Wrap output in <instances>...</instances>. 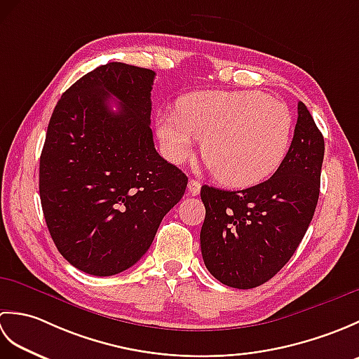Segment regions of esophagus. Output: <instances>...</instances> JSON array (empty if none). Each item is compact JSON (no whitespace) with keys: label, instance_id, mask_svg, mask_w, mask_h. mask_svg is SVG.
Segmentation results:
<instances>
[{"label":"esophagus","instance_id":"obj_1","mask_svg":"<svg viewBox=\"0 0 359 359\" xmlns=\"http://www.w3.org/2000/svg\"><path fill=\"white\" fill-rule=\"evenodd\" d=\"M201 182L199 180H196V179H189V182H188V191H189V194H193V196H197L201 193Z\"/></svg>","mask_w":359,"mask_h":359}]
</instances>
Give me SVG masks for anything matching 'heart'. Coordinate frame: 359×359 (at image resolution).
Segmentation results:
<instances>
[{"instance_id":"obj_1","label":"heart","mask_w":359,"mask_h":359,"mask_svg":"<svg viewBox=\"0 0 359 359\" xmlns=\"http://www.w3.org/2000/svg\"><path fill=\"white\" fill-rule=\"evenodd\" d=\"M157 135L172 162L193 156L203 139V158L226 187L248 188L279 170L292 147L293 117L278 98L256 90H208L157 117Z\"/></svg>"}]
</instances>
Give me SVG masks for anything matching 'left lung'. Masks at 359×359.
Here are the masks:
<instances>
[{
	"instance_id": "8db88e82",
	"label": "left lung",
	"mask_w": 359,
	"mask_h": 359,
	"mask_svg": "<svg viewBox=\"0 0 359 359\" xmlns=\"http://www.w3.org/2000/svg\"><path fill=\"white\" fill-rule=\"evenodd\" d=\"M323 160L324 137L299 102L292 147L269 180L241 191L202 187L201 248L212 276L255 288L290 261L315 215Z\"/></svg>"
}]
</instances>
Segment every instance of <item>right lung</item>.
<instances>
[{"mask_svg":"<svg viewBox=\"0 0 359 359\" xmlns=\"http://www.w3.org/2000/svg\"><path fill=\"white\" fill-rule=\"evenodd\" d=\"M154 77L144 67L103 65L75 81L52 112L40 157L46 225L66 261L93 276L140 261L185 194L188 177L152 140Z\"/></svg>","mask_w":359,"mask_h":359,"instance_id":"add662e5","label":"right lung"}]
</instances>
